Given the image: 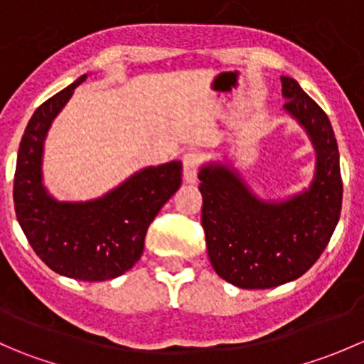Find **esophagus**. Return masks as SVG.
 I'll return each instance as SVG.
<instances>
[{"label":"esophagus","mask_w":364,"mask_h":364,"mask_svg":"<svg viewBox=\"0 0 364 364\" xmlns=\"http://www.w3.org/2000/svg\"><path fill=\"white\" fill-rule=\"evenodd\" d=\"M200 167V156L197 153H188L183 159V176H185L186 183L197 181V172Z\"/></svg>","instance_id":"34e87169"}]
</instances>
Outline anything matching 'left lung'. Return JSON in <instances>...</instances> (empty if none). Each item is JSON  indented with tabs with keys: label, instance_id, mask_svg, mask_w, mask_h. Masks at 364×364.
Masks as SVG:
<instances>
[{
	"label": "left lung",
	"instance_id": "1",
	"mask_svg": "<svg viewBox=\"0 0 364 364\" xmlns=\"http://www.w3.org/2000/svg\"><path fill=\"white\" fill-rule=\"evenodd\" d=\"M284 111L310 139L314 178L299 192L264 199L230 153L200 165L203 227L209 262L240 289H271L306 273L328 247L340 220V153L329 117L296 79L282 75Z\"/></svg>",
	"mask_w": 364,
	"mask_h": 364
}]
</instances>
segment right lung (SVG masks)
<instances>
[{
  "label": "right lung",
  "mask_w": 364,
  "mask_h": 364,
  "mask_svg": "<svg viewBox=\"0 0 364 364\" xmlns=\"http://www.w3.org/2000/svg\"><path fill=\"white\" fill-rule=\"evenodd\" d=\"M87 73L43 102L26 127L17 153L14 204L36 255L53 271L80 282H104L135 266L161 205L181 186V160L148 165L87 200H60L43 183L49 128Z\"/></svg>",
  "instance_id": "1"
}]
</instances>
